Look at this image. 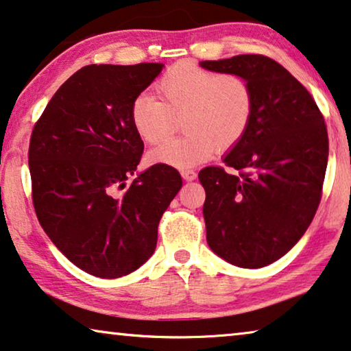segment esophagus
Returning a JSON list of instances; mask_svg holds the SVG:
<instances>
[{
  "label": "esophagus",
  "mask_w": 351,
  "mask_h": 351,
  "mask_svg": "<svg viewBox=\"0 0 351 351\" xmlns=\"http://www.w3.org/2000/svg\"><path fill=\"white\" fill-rule=\"evenodd\" d=\"M181 176L184 178L186 181H193L197 178V173L193 170H191V169H182L181 170Z\"/></svg>",
  "instance_id": "34e87169"
}]
</instances>
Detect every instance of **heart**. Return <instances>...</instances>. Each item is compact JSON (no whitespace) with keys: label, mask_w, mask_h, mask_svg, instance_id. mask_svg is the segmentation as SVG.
<instances>
[{"label":"heart","mask_w":351,"mask_h":351,"mask_svg":"<svg viewBox=\"0 0 351 351\" xmlns=\"http://www.w3.org/2000/svg\"><path fill=\"white\" fill-rule=\"evenodd\" d=\"M159 101L142 93L130 104V123L146 143H159L182 118L186 137L171 138L149 153L151 162L187 169L208 160L216 151L237 146L254 117L250 83L237 74H219L192 62H178L154 85Z\"/></svg>","instance_id":"1"}]
</instances>
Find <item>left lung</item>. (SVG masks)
<instances>
[{
  "mask_svg": "<svg viewBox=\"0 0 351 351\" xmlns=\"http://www.w3.org/2000/svg\"><path fill=\"white\" fill-rule=\"evenodd\" d=\"M202 67L244 77L254 90L250 125L223 158L198 173L203 217L214 254L239 268H263L289 252L311 226L328 165L325 118L311 93L263 55L202 61Z\"/></svg>",
  "mask_w": 351,
  "mask_h": 351,
  "instance_id": "8db88e82",
  "label": "left lung"
}]
</instances>
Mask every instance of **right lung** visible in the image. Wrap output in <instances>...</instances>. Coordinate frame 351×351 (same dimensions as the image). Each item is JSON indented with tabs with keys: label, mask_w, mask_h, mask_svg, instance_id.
Instances as JSON below:
<instances>
[{
	"label": "right lung",
	"mask_w": 351,
	"mask_h": 351,
	"mask_svg": "<svg viewBox=\"0 0 351 351\" xmlns=\"http://www.w3.org/2000/svg\"><path fill=\"white\" fill-rule=\"evenodd\" d=\"M162 67H82L50 99L31 134L39 223L72 263L102 279L132 273L153 255L162 214L182 186L181 175L164 164L130 180L143 154L130 104Z\"/></svg>",
	"instance_id": "right-lung-1"
}]
</instances>
